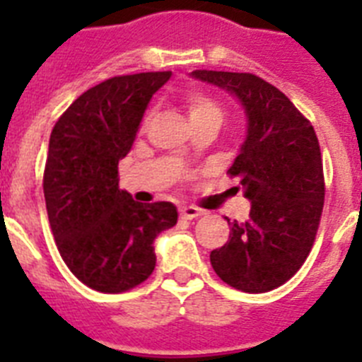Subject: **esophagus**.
<instances>
[{
	"mask_svg": "<svg viewBox=\"0 0 362 362\" xmlns=\"http://www.w3.org/2000/svg\"><path fill=\"white\" fill-rule=\"evenodd\" d=\"M179 216L183 217V219H196L197 216H201V210L196 209V206H181Z\"/></svg>",
	"mask_w": 362,
	"mask_h": 362,
	"instance_id": "obj_1",
	"label": "esophagus"
}]
</instances>
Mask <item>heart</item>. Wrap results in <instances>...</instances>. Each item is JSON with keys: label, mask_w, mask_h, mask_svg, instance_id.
<instances>
[{"label": "heart", "mask_w": 362, "mask_h": 362, "mask_svg": "<svg viewBox=\"0 0 362 362\" xmlns=\"http://www.w3.org/2000/svg\"><path fill=\"white\" fill-rule=\"evenodd\" d=\"M185 108H187L188 119L192 124L206 123V121H216L221 124L223 121V110H221L219 103L201 92H190L185 98Z\"/></svg>", "instance_id": "1"}]
</instances>
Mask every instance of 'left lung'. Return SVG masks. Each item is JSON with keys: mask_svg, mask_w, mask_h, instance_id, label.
I'll use <instances>...</instances> for the list:
<instances>
[{"mask_svg": "<svg viewBox=\"0 0 362 362\" xmlns=\"http://www.w3.org/2000/svg\"><path fill=\"white\" fill-rule=\"evenodd\" d=\"M190 76L232 94L246 116L245 141L228 172L241 177L250 214L243 223L226 217L228 241L210 252V263L233 288L270 292L303 267L317 233L325 203L317 136L283 92L254 74Z\"/></svg>", "mask_w": 362, "mask_h": 362, "instance_id": "1", "label": "left lung"}]
</instances>
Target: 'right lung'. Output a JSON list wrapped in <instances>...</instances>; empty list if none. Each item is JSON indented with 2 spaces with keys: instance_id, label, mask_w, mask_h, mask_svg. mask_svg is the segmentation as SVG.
<instances>
[{
  "instance_id": "right-lung-1",
  "label": "right lung",
  "mask_w": 362,
  "mask_h": 362,
  "mask_svg": "<svg viewBox=\"0 0 362 362\" xmlns=\"http://www.w3.org/2000/svg\"><path fill=\"white\" fill-rule=\"evenodd\" d=\"M170 76L141 72L99 83L50 134L43 175L50 228L70 272L98 292L119 293L148 279L153 241L177 223L174 204L137 203L117 179L150 99Z\"/></svg>"
}]
</instances>
